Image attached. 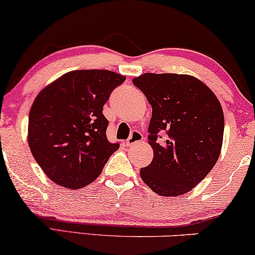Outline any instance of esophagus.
<instances>
[{
  "label": "esophagus",
  "instance_id": "1",
  "mask_svg": "<svg viewBox=\"0 0 255 255\" xmlns=\"http://www.w3.org/2000/svg\"><path fill=\"white\" fill-rule=\"evenodd\" d=\"M142 140H144V135H142L139 131H133L127 140V146H132Z\"/></svg>",
  "mask_w": 255,
  "mask_h": 255
}]
</instances>
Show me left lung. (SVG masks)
Masks as SVG:
<instances>
[{"label":"left lung","mask_w":255,"mask_h":255,"mask_svg":"<svg viewBox=\"0 0 255 255\" xmlns=\"http://www.w3.org/2000/svg\"><path fill=\"white\" fill-rule=\"evenodd\" d=\"M152 107L148 144L153 160L142 181L161 196H180L197 186L221 154L224 114L217 96L187 74L145 73L132 80ZM166 132L160 141L157 133Z\"/></svg>","instance_id":"1"}]
</instances>
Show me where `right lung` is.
Returning <instances> with one entry per match:
<instances>
[{
  "instance_id": "right-lung-1",
  "label": "right lung",
  "mask_w": 255,
  "mask_h": 255,
  "mask_svg": "<svg viewBox=\"0 0 255 255\" xmlns=\"http://www.w3.org/2000/svg\"><path fill=\"white\" fill-rule=\"evenodd\" d=\"M124 81V75L107 69H82L40 90L30 109L27 142L48 179L79 189L100 175L120 147L107 139L103 106Z\"/></svg>"
}]
</instances>
